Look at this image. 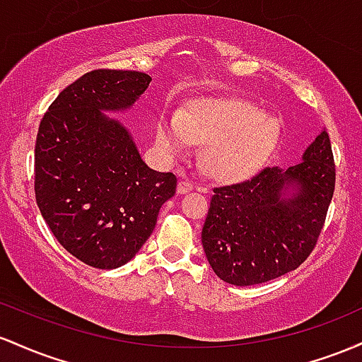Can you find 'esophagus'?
<instances>
[{"label": "esophagus", "mask_w": 362, "mask_h": 362, "mask_svg": "<svg viewBox=\"0 0 362 362\" xmlns=\"http://www.w3.org/2000/svg\"><path fill=\"white\" fill-rule=\"evenodd\" d=\"M193 188H194V185L189 180H181L180 182H177V193L180 194L189 193Z\"/></svg>", "instance_id": "1"}]
</instances>
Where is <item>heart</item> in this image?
<instances>
[{
    "label": "heart",
    "mask_w": 362,
    "mask_h": 362,
    "mask_svg": "<svg viewBox=\"0 0 362 362\" xmlns=\"http://www.w3.org/2000/svg\"><path fill=\"white\" fill-rule=\"evenodd\" d=\"M275 117L241 97H200L182 111H165L157 123L156 144L165 157H182L193 144L206 145L203 165L217 181L253 176L277 148Z\"/></svg>",
    "instance_id": "1"
}]
</instances>
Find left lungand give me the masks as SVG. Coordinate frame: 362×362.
<instances>
[{"instance_id": "left-lung-1", "label": "left lung", "mask_w": 362, "mask_h": 362, "mask_svg": "<svg viewBox=\"0 0 362 362\" xmlns=\"http://www.w3.org/2000/svg\"><path fill=\"white\" fill-rule=\"evenodd\" d=\"M334 188V156L325 128L299 164L267 168L245 182L215 188L202 230L215 275L243 287L298 269L322 233Z\"/></svg>"}]
</instances>
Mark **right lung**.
<instances>
[{"mask_svg":"<svg viewBox=\"0 0 362 362\" xmlns=\"http://www.w3.org/2000/svg\"><path fill=\"white\" fill-rule=\"evenodd\" d=\"M147 73L93 70L68 85L40 121L35 200L59 245L93 269L140 251L176 176L150 169L117 117L148 88Z\"/></svg>","mask_w":362,"mask_h":362,"instance_id":"1","label":"right lung"}]
</instances>
